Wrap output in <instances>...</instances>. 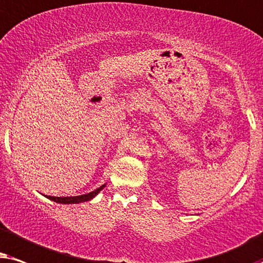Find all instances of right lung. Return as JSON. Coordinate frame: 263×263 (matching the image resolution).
Returning a JSON list of instances; mask_svg holds the SVG:
<instances>
[{"label": "right lung", "instance_id": "1", "mask_svg": "<svg viewBox=\"0 0 263 263\" xmlns=\"http://www.w3.org/2000/svg\"><path fill=\"white\" fill-rule=\"evenodd\" d=\"M106 186V184L102 185V186L96 189L95 191L90 192V194H86V195H82V196H74V197H52V196H48L49 199H51V201H54L56 203H82V202H86V201H90L91 198H93L95 196L99 194V192L102 190V189Z\"/></svg>", "mask_w": 263, "mask_h": 263}]
</instances>
